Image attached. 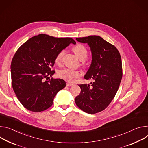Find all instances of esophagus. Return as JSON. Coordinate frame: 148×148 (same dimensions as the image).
I'll return each mask as SVG.
<instances>
[{
  "instance_id": "obj_1",
  "label": "esophagus",
  "mask_w": 148,
  "mask_h": 148,
  "mask_svg": "<svg viewBox=\"0 0 148 148\" xmlns=\"http://www.w3.org/2000/svg\"><path fill=\"white\" fill-rule=\"evenodd\" d=\"M73 84H71V83H70V82H67L66 83V86H72Z\"/></svg>"
}]
</instances>
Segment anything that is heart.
<instances>
[{"instance_id":"obj_1","label":"heart","mask_w":148,"mask_h":148,"mask_svg":"<svg viewBox=\"0 0 148 148\" xmlns=\"http://www.w3.org/2000/svg\"><path fill=\"white\" fill-rule=\"evenodd\" d=\"M72 50L80 60H84L87 56V55H88L87 49L83 45H81V44L76 45L73 47ZM63 54H64V51H62L56 55L55 58V62L56 63L59 64L60 63L61 59ZM80 75L81 73L79 71L71 69H68V68L62 69L58 72V76L60 78L66 81L71 82H74L77 77H79L80 76Z\"/></svg>"}]
</instances>
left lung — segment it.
Instances as JSON below:
<instances>
[{"mask_svg":"<svg viewBox=\"0 0 148 148\" xmlns=\"http://www.w3.org/2000/svg\"><path fill=\"white\" fill-rule=\"evenodd\" d=\"M76 40L90 47L92 62L84 78L93 82L90 85H79L81 91L75 98V103L88 113H96L108 107L119 89L122 77L121 57L115 46L99 36Z\"/></svg>","mask_w":148,"mask_h":148,"instance_id":"left-lung-1","label":"left lung"}]
</instances>
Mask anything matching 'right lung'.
Listing matches in <instances>:
<instances>
[{"label": "right lung", "mask_w": 148, "mask_h": 148, "mask_svg": "<svg viewBox=\"0 0 148 148\" xmlns=\"http://www.w3.org/2000/svg\"><path fill=\"white\" fill-rule=\"evenodd\" d=\"M70 43L71 38H58L39 34L30 38L15 53L11 63L13 90L27 109L39 112L51 107L59 91L66 86L65 81L52 78L56 55Z\"/></svg>", "instance_id": "obj_1"}]
</instances>
